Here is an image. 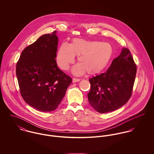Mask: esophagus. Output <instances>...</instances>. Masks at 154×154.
<instances>
[{
	"instance_id": "esophagus-1",
	"label": "esophagus",
	"mask_w": 154,
	"mask_h": 154,
	"mask_svg": "<svg viewBox=\"0 0 154 154\" xmlns=\"http://www.w3.org/2000/svg\"><path fill=\"white\" fill-rule=\"evenodd\" d=\"M81 81L80 79H78V78H73L72 79V82H79Z\"/></svg>"
}]
</instances>
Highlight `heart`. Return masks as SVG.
<instances>
[{"mask_svg":"<svg viewBox=\"0 0 154 154\" xmlns=\"http://www.w3.org/2000/svg\"><path fill=\"white\" fill-rule=\"evenodd\" d=\"M112 55V47L108 43L74 38L70 44L63 43L60 45L56 62L62 69L67 70L76 56L79 63L73 67L72 73L81 75L87 72L89 75H95L107 67Z\"/></svg>","mask_w":154,"mask_h":154,"instance_id":"1","label":"heart"}]
</instances>
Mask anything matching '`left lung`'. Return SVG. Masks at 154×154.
Returning a JSON list of instances; mask_svg holds the SVG:
<instances>
[{
    "mask_svg": "<svg viewBox=\"0 0 154 154\" xmlns=\"http://www.w3.org/2000/svg\"><path fill=\"white\" fill-rule=\"evenodd\" d=\"M136 69L131 51L123 48L106 72L89 79L88 101L93 109L106 113L124 106L132 95Z\"/></svg>",
    "mask_w": 154,
    "mask_h": 154,
    "instance_id": "obj_1",
    "label": "left lung"
}]
</instances>
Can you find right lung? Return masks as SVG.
Masks as SVG:
<instances>
[{
  "mask_svg": "<svg viewBox=\"0 0 154 154\" xmlns=\"http://www.w3.org/2000/svg\"><path fill=\"white\" fill-rule=\"evenodd\" d=\"M56 31L44 34L22 51L16 67L20 93L36 110H55L65 97L72 78L57 67Z\"/></svg>",
  "mask_w": 154,
  "mask_h": 154,
  "instance_id": "obj_1",
  "label": "right lung"
}]
</instances>
